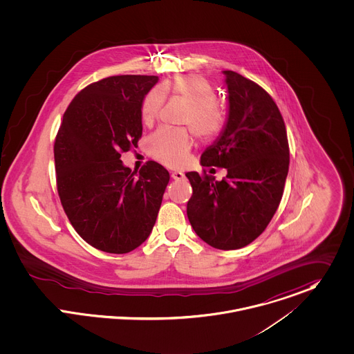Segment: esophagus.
Segmentation results:
<instances>
[{
    "mask_svg": "<svg viewBox=\"0 0 354 354\" xmlns=\"http://www.w3.org/2000/svg\"><path fill=\"white\" fill-rule=\"evenodd\" d=\"M171 178H172L174 180H180V179L185 178V174L180 172V171H174V172L171 174Z\"/></svg>",
    "mask_w": 354,
    "mask_h": 354,
    "instance_id": "obj_1",
    "label": "esophagus"
}]
</instances>
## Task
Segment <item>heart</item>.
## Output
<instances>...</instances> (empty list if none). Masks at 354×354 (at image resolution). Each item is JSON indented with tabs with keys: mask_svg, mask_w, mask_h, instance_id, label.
<instances>
[{
	"mask_svg": "<svg viewBox=\"0 0 354 354\" xmlns=\"http://www.w3.org/2000/svg\"><path fill=\"white\" fill-rule=\"evenodd\" d=\"M165 96L187 103L182 122L192 127L199 140H212L223 130L225 122L223 109L216 102L213 86L205 77L198 75L180 76L151 89L141 103L144 124L152 126L158 120ZM192 148L193 136L187 129L161 127L147 141L149 155L172 167L183 165Z\"/></svg>",
	"mask_w": 354,
	"mask_h": 354,
	"instance_id": "obj_1",
	"label": "heart"
}]
</instances>
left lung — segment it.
Returning a JSON list of instances; mask_svg holds the SVG:
<instances>
[{"label":"left lung","mask_w":354,"mask_h":354,"mask_svg":"<svg viewBox=\"0 0 354 354\" xmlns=\"http://www.w3.org/2000/svg\"><path fill=\"white\" fill-rule=\"evenodd\" d=\"M230 111L221 136L201 156L203 167L227 168V178L187 172L193 196L189 221L205 243L237 250L261 235L281 202L289 169L282 115L257 82L224 71ZM213 168L210 169V172Z\"/></svg>","instance_id":"1"}]
</instances>
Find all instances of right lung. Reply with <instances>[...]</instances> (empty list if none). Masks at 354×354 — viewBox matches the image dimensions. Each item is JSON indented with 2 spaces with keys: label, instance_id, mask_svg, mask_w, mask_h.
Masks as SVG:
<instances>
[{
  "label": "right lung",
  "instance_id": "add662e5",
  "mask_svg": "<svg viewBox=\"0 0 354 354\" xmlns=\"http://www.w3.org/2000/svg\"><path fill=\"white\" fill-rule=\"evenodd\" d=\"M158 80L123 75L89 84L71 102L55 137L62 207L76 232L104 252L126 254L148 239L169 182L156 161L137 174L120 160L137 148L141 103Z\"/></svg>",
  "mask_w": 354,
  "mask_h": 354
}]
</instances>
